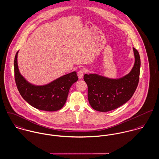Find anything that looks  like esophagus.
Listing matches in <instances>:
<instances>
[{
  "instance_id": "esophagus-1",
  "label": "esophagus",
  "mask_w": 159,
  "mask_h": 159,
  "mask_svg": "<svg viewBox=\"0 0 159 159\" xmlns=\"http://www.w3.org/2000/svg\"><path fill=\"white\" fill-rule=\"evenodd\" d=\"M84 70H80L78 71L77 73V76L80 79H82L84 77Z\"/></svg>"
}]
</instances>
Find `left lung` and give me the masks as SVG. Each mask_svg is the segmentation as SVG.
Listing matches in <instances>:
<instances>
[{
  "instance_id": "1",
  "label": "left lung",
  "mask_w": 159,
  "mask_h": 159,
  "mask_svg": "<svg viewBox=\"0 0 159 159\" xmlns=\"http://www.w3.org/2000/svg\"><path fill=\"white\" fill-rule=\"evenodd\" d=\"M135 62L131 71L119 79H111L97 74H85L88 98L94 110L108 112L115 110L128 102L137 87L140 68V58L133 48Z\"/></svg>"
}]
</instances>
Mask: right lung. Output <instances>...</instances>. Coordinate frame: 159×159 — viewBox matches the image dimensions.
<instances>
[{
    "mask_svg": "<svg viewBox=\"0 0 159 159\" xmlns=\"http://www.w3.org/2000/svg\"><path fill=\"white\" fill-rule=\"evenodd\" d=\"M17 51L14 58V78L17 89L25 101L38 110L55 111L61 110L68 98L71 86L78 80L75 71L67 74L44 85L28 82L20 74L17 64Z\"/></svg>",
    "mask_w": 159,
    "mask_h": 159,
    "instance_id": "add662e5",
    "label": "right lung"
}]
</instances>
